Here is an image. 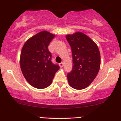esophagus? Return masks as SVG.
Instances as JSON below:
<instances>
[{
	"instance_id": "esophagus-1",
	"label": "esophagus",
	"mask_w": 121,
	"mask_h": 121,
	"mask_svg": "<svg viewBox=\"0 0 121 121\" xmlns=\"http://www.w3.org/2000/svg\"><path fill=\"white\" fill-rule=\"evenodd\" d=\"M59 65H60V67H61V68H62V67H63V65H64V63H60V64H59Z\"/></svg>"
}]
</instances>
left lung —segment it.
<instances>
[{"mask_svg": "<svg viewBox=\"0 0 121 121\" xmlns=\"http://www.w3.org/2000/svg\"><path fill=\"white\" fill-rule=\"evenodd\" d=\"M71 47L73 68L67 75L68 83L72 88L82 90L89 86L97 76L101 58L96 43L81 32L66 35Z\"/></svg>", "mask_w": 121, "mask_h": 121, "instance_id": "left-lung-1", "label": "left lung"}]
</instances>
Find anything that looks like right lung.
Wrapping results in <instances>:
<instances>
[{"mask_svg": "<svg viewBox=\"0 0 121 121\" xmlns=\"http://www.w3.org/2000/svg\"><path fill=\"white\" fill-rule=\"evenodd\" d=\"M55 35L43 30L29 38L25 42L20 58L21 71L25 79L33 87L44 89L50 86L58 65L51 61L48 46Z\"/></svg>", "mask_w": 121, "mask_h": 121, "instance_id": "obj_1", "label": "right lung"}]
</instances>
